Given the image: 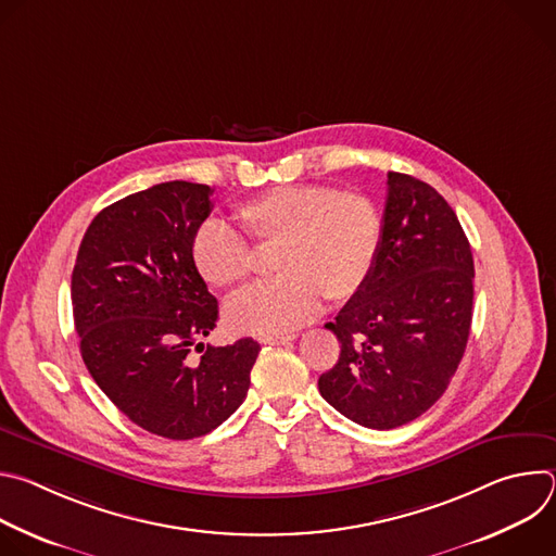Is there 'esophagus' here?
Returning <instances> with one entry per match:
<instances>
[{"label":"esophagus","mask_w":556,"mask_h":556,"mask_svg":"<svg viewBox=\"0 0 556 556\" xmlns=\"http://www.w3.org/2000/svg\"><path fill=\"white\" fill-rule=\"evenodd\" d=\"M296 337L299 334H294V332H290V334H275V337H264L262 343H266V345H286V343L294 341Z\"/></svg>","instance_id":"esophagus-1"}]
</instances>
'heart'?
<instances>
[{"label":"heart","mask_w":556,"mask_h":556,"mask_svg":"<svg viewBox=\"0 0 556 556\" xmlns=\"http://www.w3.org/2000/svg\"><path fill=\"white\" fill-rule=\"evenodd\" d=\"M235 219L240 232L213 219L198 226L191 262L206 283L230 290L253 268L243 241L275 244L270 270L277 277L224 307L232 330L257 337L299 328L319 312L321 296L330 303L356 296L374 270L382 235L369 198L321 185L270 189L237 206Z\"/></svg>","instance_id":"heart-1"}]
</instances>
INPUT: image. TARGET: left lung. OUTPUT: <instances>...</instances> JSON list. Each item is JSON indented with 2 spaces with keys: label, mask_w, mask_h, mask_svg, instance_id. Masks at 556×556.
<instances>
[{
  "label": "left lung",
  "mask_w": 556,
  "mask_h": 556,
  "mask_svg": "<svg viewBox=\"0 0 556 556\" xmlns=\"http://www.w3.org/2000/svg\"><path fill=\"white\" fill-rule=\"evenodd\" d=\"M472 253L455 211L427 182L387 174L374 270L328 330L341 341L324 399L367 429H395L446 391L472 319Z\"/></svg>",
  "instance_id": "obj_1"
}]
</instances>
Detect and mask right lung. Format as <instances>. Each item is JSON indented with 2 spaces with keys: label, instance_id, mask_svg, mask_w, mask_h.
<instances>
[{
  "label": "right lung",
  "instance_id": "1",
  "mask_svg": "<svg viewBox=\"0 0 556 556\" xmlns=\"http://www.w3.org/2000/svg\"><path fill=\"white\" fill-rule=\"evenodd\" d=\"M211 193L174 180L110 204L88 226L72 270L88 371L134 425L169 440L206 435L230 418L260 354L253 339L202 343L217 324V299L191 262V240Z\"/></svg>",
  "mask_w": 556,
  "mask_h": 556
}]
</instances>
